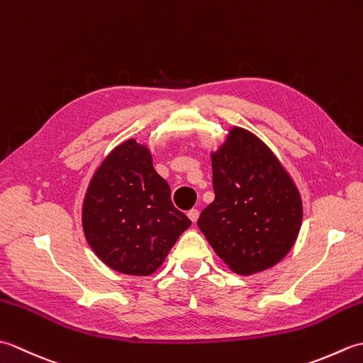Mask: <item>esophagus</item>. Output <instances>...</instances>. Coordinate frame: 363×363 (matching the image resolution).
I'll return each mask as SVG.
<instances>
[{"label":"esophagus","mask_w":363,"mask_h":363,"mask_svg":"<svg viewBox=\"0 0 363 363\" xmlns=\"http://www.w3.org/2000/svg\"><path fill=\"white\" fill-rule=\"evenodd\" d=\"M187 215H189V218L194 221V223H196V220H198V217H199V212H198V209H190L189 212H187Z\"/></svg>","instance_id":"obj_1"}]
</instances>
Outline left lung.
Here are the masks:
<instances>
[{
  "instance_id": "1",
  "label": "left lung",
  "mask_w": 363,
  "mask_h": 363,
  "mask_svg": "<svg viewBox=\"0 0 363 363\" xmlns=\"http://www.w3.org/2000/svg\"><path fill=\"white\" fill-rule=\"evenodd\" d=\"M215 199L198 228L233 272L252 274L276 265L295 243L303 203L279 160L256 135L230 129L212 154Z\"/></svg>"
}]
</instances>
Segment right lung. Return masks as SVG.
<instances>
[{
	"label": "right lung",
	"mask_w": 363,
	"mask_h": 363,
	"mask_svg": "<svg viewBox=\"0 0 363 363\" xmlns=\"http://www.w3.org/2000/svg\"><path fill=\"white\" fill-rule=\"evenodd\" d=\"M191 225L172 203L148 148L134 138L117 146L91 177L82 206L90 248L115 272L148 276Z\"/></svg>",
	"instance_id": "right-lung-1"
}]
</instances>
